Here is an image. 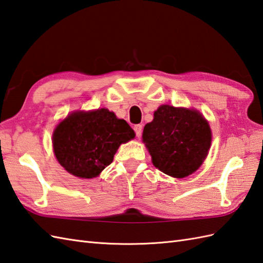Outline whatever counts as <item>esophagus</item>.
<instances>
[{"mask_svg":"<svg viewBox=\"0 0 263 263\" xmlns=\"http://www.w3.org/2000/svg\"><path fill=\"white\" fill-rule=\"evenodd\" d=\"M134 130H135V134L137 137L142 136V132H143V126L142 125H135L134 126Z\"/></svg>","mask_w":263,"mask_h":263,"instance_id":"34e87169","label":"esophagus"}]
</instances>
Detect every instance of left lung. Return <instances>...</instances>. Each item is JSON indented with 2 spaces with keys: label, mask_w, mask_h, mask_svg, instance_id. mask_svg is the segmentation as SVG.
<instances>
[{
  "label": "left lung",
  "mask_w": 263,
  "mask_h": 263,
  "mask_svg": "<svg viewBox=\"0 0 263 263\" xmlns=\"http://www.w3.org/2000/svg\"><path fill=\"white\" fill-rule=\"evenodd\" d=\"M143 141L153 164L173 178H184L198 170L206 159L212 132L200 112L161 106L145 125Z\"/></svg>",
  "instance_id": "obj_1"
}]
</instances>
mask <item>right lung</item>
<instances>
[{
	"mask_svg": "<svg viewBox=\"0 0 263 263\" xmlns=\"http://www.w3.org/2000/svg\"><path fill=\"white\" fill-rule=\"evenodd\" d=\"M135 137L124 119L108 109L73 112L56 127L54 153L60 164L75 177L91 179L111 164L121 143Z\"/></svg>",
	"mask_w": 263,
	"mask_h": 263,
	"instance_id": "obj_1",
	"label": "right lung"
}]
</instances>
